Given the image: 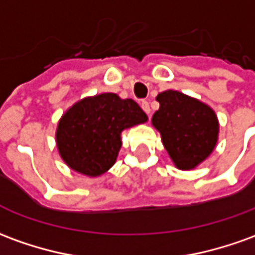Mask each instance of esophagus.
I'll list each match as a JSON object with an SVG mask.
<instances>
[{
    "label": "esophagus",
    "instance_id": "34e87169",
    "mask_svg": "<svg viewBox=\"0 0 255 255\" xmlns=\"http://www.w3.org/2000/svg\"><path fill=\"white\" fill-rule=\"evenodd\" d=\"M140 106H142V109H143V112H145L146 115L150 116V106H149V103L146 102V101H142V102H140Z\"/></svg>",
    "mask_w": 255,
    "mask_h": 255
}]
</instances>
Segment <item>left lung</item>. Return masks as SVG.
I'll return each mask as SVG.
<instances>
[{
    "instance_id": "obj_1",
    "label": "left lung",
    "mask_w": 255,
    "mask_h": 255,
    "mask_svg": "<svg viewBox=\"0 0 255 255\" xmlns=\"http://www.w3.org/2000/svg\"><path fill=\"white\" fill-rule=\"evenodd\" d=\"M152 124L179 170H192L211 154L218 140V120L208 105L178 91L160 92Z\"/></svg>"
}]
</instances>
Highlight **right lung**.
Wrapping results in <instances>:
<instances>
[{
    "label": "right lung",
    "instance_id": "add662e5",
    "mask_svg": "<svg viewBox=\"0 0 255 255\" xmlns=\"http://www.w3.org/2000/svg\"><path fill=\"white\" fill-rule=\"evenodd\" d=\"M147 122L132 99L101 94L74 103L62 116L56 129L60 157L72 170L99 177L116 163L126 128Z\"/></svg>",
    "mask_w": 255,
    "mask_h": 255
}]
</instances>
